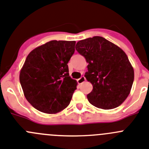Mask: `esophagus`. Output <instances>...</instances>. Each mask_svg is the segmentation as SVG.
I'll list each match as a JSON object with an SVG mask.
<instances>
[{
	"mask_svg": "<svg viewBox=\"0 0 149 149\" xmlns=\"http://www.w3.org/2000/svg\"><path fill=\"white\" fill-rule=\"evenodd\" d=\"M85 80H86V79H85V77L83 76H81V78H79V79L77 80V81H78V83H79V84H82L83 82H84V81H85Z\"/></svg>",
	"mask_w": 149,
	"mask_h": 149,
	"instance_id": "esophagus-1",
	"label": "esophagus"
}]
</instances>
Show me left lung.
Instances as JSON below:
<instances>
[{
    "label": "left lung",
    "mask_w": 149,
    "mask_h": 149,
    "mask_svg": "<svg viewBox=\"0 0 149 149\" xmlns=\"http://www.w3.org/2000/svg\"><path fill=\"white\" fill-rule=\"evenodd\" d=\"M76 49L88 63L84 76L93 85L87 96L89 102L102 109L120 106L129 95L134 78L127 55L100 36L78 41Z\"/></svg>",
    "instance_id": "left-lung-1"
}]
</instances>
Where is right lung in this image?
<instances>
[{"label":"right lung","mask_w":149,"mask_h":149,"mask_svg":"<svg viewBox=\"0 0 149 149\" xmlns=\"http://www.w3.org/2000/svg\"><path fill=\"white\" fill-rule=\"evenodd\" d=\"M76 41H50L26 57L20 83L26 100L38 111L56 113L68 106L77 82L69 76L68 63Z\"/></svg>","instance_id":"right-lung-1"}]
</instances>
